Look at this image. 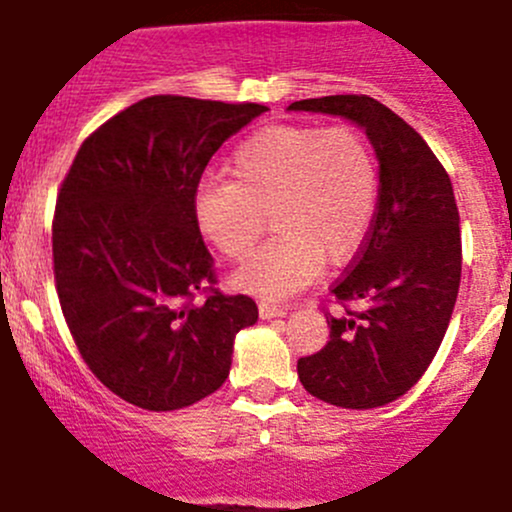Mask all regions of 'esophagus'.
Returning a JSON list of instances; mask_svg holds the SVG:
<instances>
[{"mask_svg": "<svg viewBox=\"0 0 512 512\" xmlns=\"http://www.w3.org/2000/svg\"><path fill=\"white\" fill-rule=\"evenodd\" d=\"M282 316H287V309H284V306L267 304V301H262L260 304V319L270 321V319H282Z\"/></svg>", "mask_w": 512, "mask_h": 512, "instance_id": "1", "label": "esophagus"}]
</instances>
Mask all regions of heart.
Here are the masks:
<instances>
[{
  "instance_id": "1",
  "label": "heart",
  "mask_w": 512,
  "mask_h": 512,
  "mask_svg": "<svg viewBox=\"0 0 512 512\" xmlns=\"http://www.w3.org/2000/svg\"><path fill=\"white\" fill-rule=\"evenodd\" d=\"M233 176L196 188V225L220 255L245 260L272 218V238L233 274V287L287 299L360 250L380 198L373 149L351 127L274 125L233 154Z\"/></svg>"
}]
</instances>
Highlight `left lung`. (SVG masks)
Returning a JSON list of instances; mask_svg holds the SVG:
<instances>
[{"instance_id": "8db88e82", "label": "left lung", "mask_w": 512, "mask_h": 512, "mask_svg": "<svg viewBox=\"0 0 512 512\" xmlns=\"http://www.w3.org/2000/svg\"><path fill=\"white\" fill-rule=\"evenodd\" d=\"M292 112L343 117L368 134L380 198L363 250L331 289L360 311L326 314L319 353L299 358L306 392L346 410H373L417 385L437 355L461 282V230L449 174L422 137L368 95L292 102Z\"/></svg>"}]
</instances>
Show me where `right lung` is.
Instances as JSON below:
<instances>
[{
	"label": "right lung",
	"mask_w": 512,
	"mask_h": 512,
	"mask_svg": "<svg viewBox=\"0 0 512 512\" xmlns=\"http://www.w3.org/2000/svg\"><path fill=\"white\" fill-rule=\"evenodd\" d=\"M265 105L154 95L75 154L53 220V272L80 355L134 407L171 412L225 383L235 336L257 321L245 294L193 292L213 257L193 213L208 161Z\"/></svg>",
	"instance_id": "add662e5"
}]
</instances>
